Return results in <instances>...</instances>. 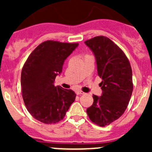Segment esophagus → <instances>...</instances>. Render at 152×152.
I'll use <instances>...</instances> for the list:
<instances>
[{
	"instance_id": "1",
	"label": "esophagus",
	"mask_w": 152,
	"mask_h": 152,
	"mask_svg": "<svg viewBox=\"0 0 152 152\" xmlns=\"http://www.w3.org/2000/svg\"><path fill=\"white\" fill-rule=\"evenodd\" d=\"M84 92H82V91H81V90H78V91H76V94L78 95V96H79V95H82V94H84Z\"/></svg>"
}]
</instances>
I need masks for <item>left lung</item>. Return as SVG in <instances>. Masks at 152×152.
<instances>
[{
    "mask_svg": "<svg viewBox=\"0 0 152 152\" xmlns=\"http://www.w3.org/2000/svg\"><path fill=\"white\" fill-rule=\"evenodd\" d=\"M96 59L102 77L101 96L93 95V104L87 113L94 124L105 126L125 112L133 90L131 65L123 50L108 37H95L85 42Z\"/></svg>",
    "mask_w": 152,
    "mask_h": 152,
    "instance_id": "obj_1",
    "label": "left lung"
}]
</instances>
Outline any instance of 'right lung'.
<instances>
[{
  "label": "right lung",
  "mask_w": 152,
  "mask_h": 152,
  "mask_svg": "<svg viewBox=\"0 0 152 152\" xmlns=\"http://www.w3.org/2000/svg\"><path fill=\"white\" fill-rule=\"evenodd\" d=\"M78 43L45 41L29 55L21 73L24 103L30 114L44 124H55L64 118L76 93L72 90L55 86L65 59Z\"/></svg>",
  "instance_id": "obj_1"
}]
</instances>
